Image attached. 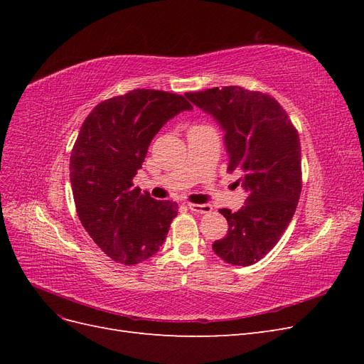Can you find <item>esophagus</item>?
Segmentation results:
<instances>
[{
  "mask_svg": "<svg viewBox=\"0 0 364 364\" xmlns=\"http://www.w3.org/2000/svg\"><path fill=\"white\" fill-rule=\"evenodd\" d=\"M188 208L194 213H199V214H208L213 211V206L208 205V203H188Z\"/></svg>",
  "mask_w": 364,
  "mask_h": 364,
  "instance_id": "34e87169",
  "label": "esophagus"
}]
</instances>
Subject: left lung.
I'll use <instances>...</instances> for the list:
<instances>
[{"instance_id": "8db88e82", "label": "left lung", "mask_w": 364, "mask_h": 364, "mask_svg": "<svg viewBox=\"0 0 364 364\" xmlns=\"http://www.w3.org/2000/svg\"><path fill=\"white\" fill-rule=\"evenodd\" d=\"M186 97L226 132L228 171L243 173L245 205L237 213L218 209L229 228L213 249L228 264L252 266L278 243L299 202V135L285 109L266 92L223 86L186 92Z\"/></svg>"}]
</instances>
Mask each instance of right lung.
Returning <instances> with one entry per match:
<instances>
[{
    "mask_svg": "<svg viewBox=\"0 0 364 364\" xmlns=\"http://www.w3.org/2000/svg\"><path fill=\"white\" fill-rule=\"evenodd\" d=\"M193 109L183 95L134 90L98 103L86 117L70 158L75 211L106 255L134 266L162 246L178 203L134 186L150 142L170 118Z\"/></svg>",
    "mask_w": 364,
    "mask_h": 364,
    "instance_id": "right-lung-1",
    "label": "right lung"
}]
</instances>
